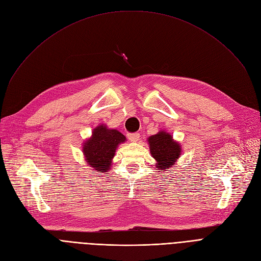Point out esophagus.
Returning a JSON list of instances; mask_svg holds the SVG:
<instances>
[{
  "instance_id": "esophagus-1",
  "label": "esophagus",
  "mask_w": 261,
  "mask_h": 261,
  "mask_svg": "<svg viewBox=\"0 0 261 261\" xmlns=\"http://www.w3.org/2000/svg\"><path fill=\"white\" fill-rule=\"evenodd\" d=\"M128 139L132 143H136L140 141V133H129L128 134Z\"/></svg>"
}]
</instances>
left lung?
<instances>
[{"label": "left lung", "mask_w": 261, "mask_h": 261, "mask_svg": "<svg viewBox=\"0 0 261 261\" xmlns=\"http://www.w3.org/2000/svg\"><path fill=\"white\" fill-rule=\"evenodd\" d=\"M147 143L159 170L165 171L176 165L177 160L182 154V147L179 142L173 140L171 134L161 130L156 134L149 136Z\"/></svg>", "instance_id": "1"}]
</instances>
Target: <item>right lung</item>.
Masks as SVG:
<instances>
[{
	"mask_svg": "<svg viewBox=\"0 0 261 261\" xmlns=\"http://www.w3.org/2000/svg\"><path fill=\"white\" fill-rule=\"evenodd\" d=\"M125 142L126 136L122 133L101 123L93 129L92 135L82 144L86 164L100 173L109 171L117 147Z\"/></svg>",
	"mask_w": 261,
	"mask_h": 261,
	"instance_id": "1",
	"label": "right lung"
}]
</instances>
